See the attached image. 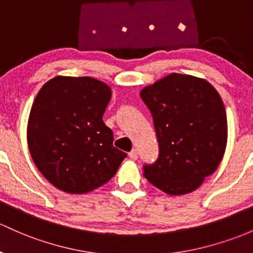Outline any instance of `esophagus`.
<instances>
[{"label": "esophagus", "mask_w": 253, "mask_h": 253, "mask_svg": "<svg viewBox=\"0 0 253 253\" xmlns=\"http://www.w3.org/2000/svg\"><path fill=\"white\" fill-rule=\"evenodd\" d=\"M129 157L131 159H134V160H136L137 159V149H131V151L129 152Z\"/></svg>", "instance_id": "34e87169"}]
</instances>
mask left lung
I'll return each mask as SVG.
<instances>
[{"mask_svg": "<svg viewBox=\"0 0 253 253\" xmlns=\"http://www.w3.org/2000/svg\"><path fill=\"white\" fill-rule=\"evenodd\" d=\"M153 117L159 156L143 175L170 195L191 193L214 172L227 145V115L210 83L171 73L141 90Z\"/></svg>", "mask_w": 253, "mask_h": 253, "instance_id": "8db88e82", "label": "left lung"}]
</instances>
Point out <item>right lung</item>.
<instances>
[{"label": "right lung", "instance_id": "obj_1", "mask_svg": "<svg viewBox=\"0 0 253 253\" xmlns=\"http://www.w3.org/2000/svg\"><path fill=\"white\" fill-rule=\"evenodd\" d=\"M111 88L91 77L58 76L31 107L28 145L37 169L62 192L82 194L116 175L126 153L113 147L102 121Z\"/></svg>", "mask_w": 253, "mask_h": 253}]
</instances>
